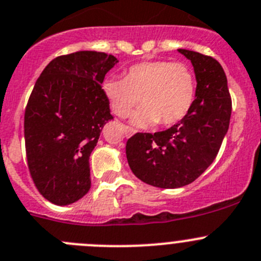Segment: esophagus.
<instances>
[{
  "mask_svg": "<svg viewBox=\"0 0 261 261\" xmlns=\"http://www.w3.org/2000/svg\"><path fill=\"white\" fill-rule=\"evenodd\" d=\"M124 133H125V137H130V136L135 135L136 130L130 126H124Z\"/></svg>",
  "mask_w": 261,
  "mask_h": 261,
  "instance_id": "34e87169",
  "label": "esophagus"
}]
</instances>
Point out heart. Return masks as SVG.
Wrapping results in <instances>:
<instances>
[{"label": "heart", "mask_w": 261, "mask_h": 261, "mask_svg": "<svg viewBox=\"0 0 261 261\" xmlns=\"http://www.w3.org/2000/svg\"><path fill=\"white\" fill-rule=\"evenodd\" d=\"M102 91L119 118L132 115L137 126L159 123L170 126L182 120L196 98V78L186 64L172 61H145L126 69L123 79H106Z\"/></svg>", "instance_id": "1"}]
</instances>
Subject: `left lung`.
Returning <instances> with one entry per match:
<instances>
[{"label": "left lung", "instance_id": "1", "mask_svg": "<svg viewBox=\"0 0 261 261\" xmlns=\"http://www.w3.org/2000/svg\"><path fill=\"white\" fill-rule=\"evenodd\" d=\"M195 70L196 98L187 115L156 133L126 141L133 174L159 188H178L197 179L217 158L229 128L232 101L222 65L212 56L179 48Z\"/></svg>", "mask_w": 261, "mask_h": 261}]
</instances>
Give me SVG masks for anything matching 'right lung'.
Masks as SVG:
<instances>
[{"mask_svg":"<svg viewBox=\"0 0 261 261\" xmlns=\"http://www.w3.org/2000/svg\"><path fill=\"white\" fill-rule=\"evenodd\" d=\"M116 63L105 52L63 55L34 84L24 115L27 161L37 190L55 205L75 202L91 188L89 156L113 119L101 84Z\"/></svg>","mask_w":261,"mask_h":261,"instance_id":"right-lung-1","label":"right lung"}]
</instances>
